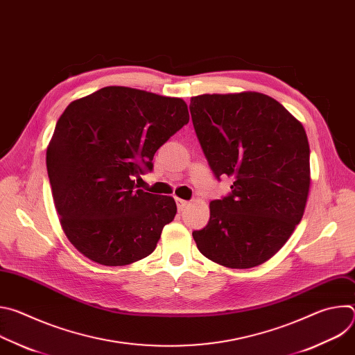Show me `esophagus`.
<instances>
[{
  "mask_svg": "<svg viewBox=\"0 0 355 355\" xmlns=\"http://www.w3.org/2000/svg\"><path fill=\"white\" fill-rule=\"evenodd\" d=\"M175 202H177V207H178V211H180V212H182V211L188 207V204H189L188 200L181 199V198H177V199H175Z\"/></svg>",
  "mask_w": 355,
  "mask_h": 355,
  "instance_id": "1",
  "label": "esophagus"
}]
</instances>
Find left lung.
<instances>
[{"label":"left lung","instance_id":"obj_1","mask_svg":"<svg viewBox=\"0 0 355 355\" xmlns=\"http://www.w3.org/2000/svg\"><path fill=\"white\" fill-rule=\"evenodd\" d=\"M200 147L232 193L209 204L211 218L193 232L198 250L236 270L268 261L293 233L311 188L309 141L302 123L274 98L243 91L191 98Z\"/></svg>","mask_w":355,"mask_h":355}]
</instances>
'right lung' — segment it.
I'll list each match as a JSON object with an SVG mask.
<instances>
[{
  "label": "right lung",
  "mask_w": 355,
  "mask_h": 355,
  "mask_svg": "<svg viewBox=\"0 0 355 355\" xmlns=\"http://www.w3.org/2000/svg\"><path fill=\"white\" fill-rule=\"evenodd\" d=\"M189 121L185 101L111 85L74 99L46 150L47 175L69 241L88 260L122 267L155 251L173 222V196L137 189L162 144Z\"/></svg>",
  "instance_id": "right-lung-1"
}]
</instances>
